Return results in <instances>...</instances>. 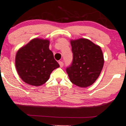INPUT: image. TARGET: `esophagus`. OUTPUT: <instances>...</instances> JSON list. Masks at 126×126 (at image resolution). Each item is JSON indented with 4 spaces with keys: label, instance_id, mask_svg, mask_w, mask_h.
Here are the masks:
<instances>
[{
    "label": "esophagus",
    "instance_id": "1",
    "mask_svg": "<svg viewBox=\"0 0 126 126\" xmlns=\"http://www.w3.org/2000/svg\"><path fill=\"white\" fill-rule=\"evenodd\" d=\"M59 64L61 67H63V61H59Z\"/></svg>",
    "mask_w": 126,
    "mask_h": 126
}]
</instances>
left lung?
<instances>
[{"mask_svg":"<svg viewBox=\"0 0 126 126\" xmlns=\"http://www.w3.org/2000/svg\"><path fill=\"white\" fill-rule=\"evenodd\" d=\"M73 61L67 67L70 81L81 87L94 83L99 76L104 60L101 47L88 39H80L71 41Z\"/></svg>","mask_w":126,"mask_h":126,"instance_id":"left-lung-1","label":"left lung"}]
</instances>
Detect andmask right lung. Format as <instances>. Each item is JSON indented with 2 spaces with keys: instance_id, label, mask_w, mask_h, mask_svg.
<instances>
[{
  "instance_id": "1",
  "label": "right lung",
  "mask_w": 126,
  "mask_h": 126,
  "mask_svg": "<svg viewBox=\"0 0 126 126\" xmlns=\"http://www.w3.org/2000/svg\"><path fill=\"white\" fill-rule=\"evenodd\" d=\"M49 41L34 39L17 52L15 66L25 83L39 86L49 80L55 69L59 67L49 49Z\"/></svg>"
}]
</instances>
